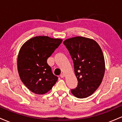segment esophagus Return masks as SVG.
I'll use <instances>...</instances> for the list:
<instances>
[{
	"label": "esophagus",
	"instance_id": "34e87169",
	"mask_svg": "<svg viewBox=\"0 0 122 122\" xmlns=\"http://www.w3.org/2000/svg\"><path fill=\"white\" fill-rule=\"evenodd\" d=\"M60 77H61V78H63V77H65V75H64V73H62V74H61V75H60Z\"/></svg>",
	"mask_w": 122,
	"mask_h": 122
}]
</instances>
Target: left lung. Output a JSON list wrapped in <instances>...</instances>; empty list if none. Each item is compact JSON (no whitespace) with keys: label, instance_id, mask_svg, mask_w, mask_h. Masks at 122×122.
I'll return each instance as SVG.
<instances>
[{"label":"left lung","instance_id":"obj_1","mask_svg":"<svg viewBox=\"0 0 122 122\" xmlns=\"http://www.w3.org/2000/svg\"><path fill=\"white\" fill-rule=\"evenodd\" d=\"M64 44L68 49L74 64L77 86L71 89L80 99L93 94L102 83L105 73V61L101 47L92 39L75 37L67 39Z\"/></svg>","mask_w":122,"mask_h":122}]
</instances>
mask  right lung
Here are the masks:
<instances>
[{
    "instance_id": "add662e5",
    "label": "right lung",
    "mask_w": 122,
    "mask_h": 122,
    "mask_svg": "<svg viewBox=\"0 0 122 122\" xmlns=\"http://www.w3.org/2000/svg\"><path fill=\"white\" fill-rule=\"evenodd\" d=\"M62 41L61 39L37 36L20 47L17 59L18 73L21 81L33 93L45 94L58 80L47 60Z\"/></svg>"
}]
</instances>
